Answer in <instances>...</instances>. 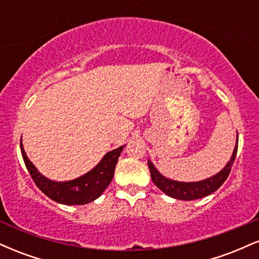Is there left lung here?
<instances>
[{
  "mask_svg": "<svg viewBox=\"0 0 259 259\" xmlns=\"http://www.w3.org/2000/svg\"><path fill=\"white\" fill-rule=\"evenodd\" d=\"M237 153V141L236 146L234 148L233 156L231 159L229 160L228 164L225 165L224 169H222L218 174L213 175V177L208 178L206 180L196 181V183H181V181H174L163 177L162 174L157 170L156 167L152 163L148 160V168H150L151 179L154 183V185L162 190L164 194H167L170 197L177 198V200L184 201H192L197 200V198L206 197V196L213 194L217 190L221 187L227 178L230 174L231 167L234 164L235 157Z\"/></svg>",
  "mask_w": 259,
  "mask_h": 259,
  "instance_id": "8db88e82",
  "label": "left lung"
}]
</instances>
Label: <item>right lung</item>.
I'll return each instance as SVG.
<instances>
[{
  "instance_id": "1",
  "label": "right lung",
  "mask_w": 259,
  "mask_h": 259,
  "mask_svg": "<svg viewBox=\"0 0 259 259\" xmlns=\"http://www.w3.org/2000/svg\"><path fill=\"white\" fill-rule=\"evenodd\" d=\"M124 146L111 152L106 153L102 160L92 170L82 177L64 183H57L45 178L42 174L34 167L24 152L23 144L20 141V151L26 169L30 173L32 180L36 186L47 197L62 204H85L99 198L102 192L111 184L114 177V169Z\"/></svg>"
}]
</instances>
